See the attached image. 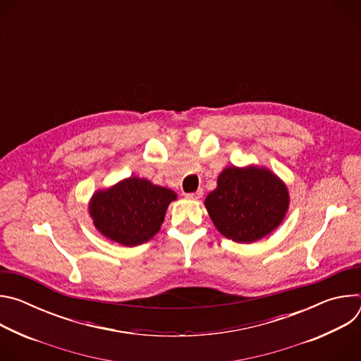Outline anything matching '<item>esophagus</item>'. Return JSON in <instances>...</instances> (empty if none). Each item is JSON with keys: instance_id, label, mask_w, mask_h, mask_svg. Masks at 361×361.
I'll return each mask as SVG.
<instances>
[{"instance_id": "obj_1", "label": "esophagus", "mask_w": 361, "mask_h": 361, "mask_svg": "<svg viewBox=\"0 0 361 361\" xmlns=\"http://www.w3.org/2000/svg\"><path fill=\"white\" fill-rule=\"evenodd\" d=\"M185 197L190 198V200H198V198L202 197V190H197V191H194V192H187Z\"/></svg>"}]
</instances>
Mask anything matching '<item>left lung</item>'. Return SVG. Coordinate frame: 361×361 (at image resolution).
Segmentation results:
<instances>
[{"instance_id":"obj_1","label":"left lung","mask_w":361,"mask_h":361,"mask_svg":"<svg viewBox=\"0 0 361 361\" xmlns=\"http://www.w3.org/2000/svg\"><path fill=\"white\" fill-rule=\"evenodd\" d=\"M217 230L237 243H254L270 234L288 209V191L271 171L228 167L204 201Z\"/></svg>"}]
</instances>
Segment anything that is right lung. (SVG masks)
<instances>
[{"label": "right lung", "mask_w": 361, "mask_h": 361, "mask_svg": "<svg viewBox=\"0 0 361 361\" xmlns=\"http://www.w3.org/2000/svg\"><path fill=\"white\" fill-rule=\"evenodd\" d=\"M176 197L169 188L130 177L109 190L97 191L90 202V216L102 235L134 247L159 233L169 204Z\"/></svg>", "instance_id": "right-lung-1"}]
</instances>
